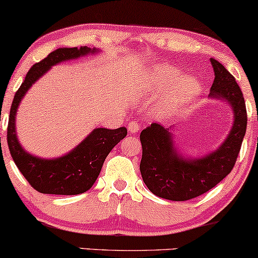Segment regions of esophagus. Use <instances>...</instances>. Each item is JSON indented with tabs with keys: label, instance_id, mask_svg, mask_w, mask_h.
<instances>
[{
	"label": "esophagus",
	"instance_id": "esophagus-1",
	"mask_svg": "<svg viewBox=\"0 0 258 258\" xmlns=\"http://www.w3.org/2000/svg\"><path fill=\"white\" fill-rule=\"evenodd\" d=\"M127 128H128V132L135 135V133H138L139 131V123L137 121H130L128 125H127Z\"/></svg>",
	"mask_w": 258,
	"mask_h": 258
}]
</instances>
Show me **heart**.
Returning <instances> with one entry per match:
<instances>
[{"label":"heart","instance_id":"heart-1","mask_svg":"<svg viewBox=\"0 0 258 258\" xmlns=\"http://www.w3.org/2000/svg\"><path fill=\"white\" fill-rule=\"evenodd\" d=\"M178 75L176 69L166 65L154 68L148 74L150 90L158 94L168 92L160 104V111L166 115L178 111L200 94V84L194 76L188 75L176 80Z\"/></svg>","mask_w":258,"mask_h":258}]
</instances>
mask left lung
<instances>
[{
	"mask_svg": "<svg viewBox=\"0 0 258 258\" xmlns=\"http://www.w3.org/2000/svg\"><path fill=\"white\" fill-rule=\"evenodd\" d=\"M215 72L210 97L232 105L234 123L223 144L209 155L185 159L173 147L172 133L153 122L141 132L142 178L156 197L172 201L194 199L217 185L230 173L238 159L246 132L247 115L242 92L234 76L220 61L211 58Z\"/></svg>",
	"mask_w": 258,
	"mask_h": 258,
	"instance_id": "8db88e82",
	"label": "left lung"
}]
</instances>
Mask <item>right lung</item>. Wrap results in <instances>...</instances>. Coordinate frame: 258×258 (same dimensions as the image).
I'll return each instance as SVG.
<instances>
[{"mask_svg":"<svg viewBox=\"0 0 258 258\" xmlns=\"http://www.w3.org/2000/svg\"><path fill=\"white\" fill-rule=\"evenodd\" d=\"M94 52H97L96 48L91 49L86 46L55 49L42 60L32 65L13 98L7 127L8 148L12 159L25 179L35 190L42 194L76 195L87 191L99 176L108 154L127 135L125 127L116 130L96 128L75 149L57 159L36 158L26 153L18 142L16 135L17 109L29 88L52 65Z\"/></svg>","mask_w":258,"mask_h":258,"instance_id":"1","label":"right lung"}]
</instances>
